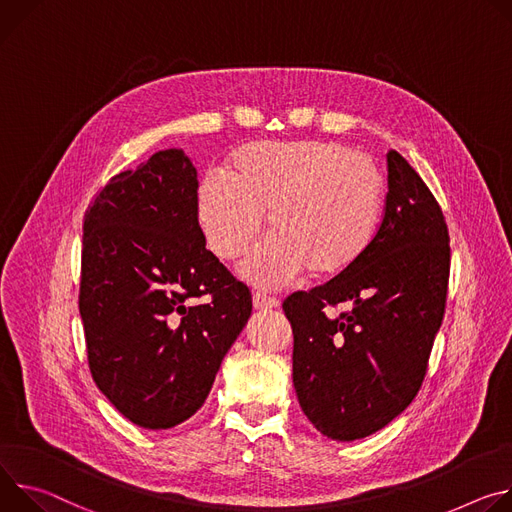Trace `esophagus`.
<instances>
[{"mask_svg":"<svg viewBox=\"0 0 512 512\" xmlns=\"http://www.w3.org/2000/svg\"><path fill=\"white\" fill-rule=\"evenodd\" d=\"M252 303H254V309H258V311H270V309L278 307V299L268 297L264 293H254Z\"/></svg>","mask_w":512,"mask_h":512,"instance_id":"obj_1","label":"esophagus"}]
</instances>
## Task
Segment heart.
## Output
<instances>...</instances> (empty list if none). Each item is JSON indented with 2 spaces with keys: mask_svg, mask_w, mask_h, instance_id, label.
Returning a JSON list of instances; mask_svg holds the SVG:
<instances>
[{
  "mask_svg": "<svg viewBox=\"0 0 512 512\" xmlns=\"http://www.w3.org/2000/svg\"><path fill=\"white\" fill-rule=\"evenodd\" d=\"M384 203L376 164L335 142H256L236 152L230 175L211 170L195 195L207 246L221 260L248 252L264 227L274 234L242 264L252 285L278 289L305 268L337 274L374 240Z\"/></svg>",
  "mask_w": 512,
  "mask_h": 512,
  "instance_id": "1",
  "label": "heart"
}]
</instances>
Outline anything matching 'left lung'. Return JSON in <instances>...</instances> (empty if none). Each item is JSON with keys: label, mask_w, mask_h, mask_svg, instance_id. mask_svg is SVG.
<instances>
[{"label": "left lung", "mask_w": 512, "mask_h": 512, "mask_svg": "<svg viewBox=\"0 0 512 512\" xmlns=\"http://www.w3.org/2000/svg\"><path fill=\"white\" fill-rule=\"evenodd\" d=\"M368 250L344 272L282 303L293 327V384L317 431L335 441L376 433L417 396L449 282V234L439 203L396 150ZM351 309L335 318L329 306Z\"/></svg>", "instance_id": "1"}]
</instances>
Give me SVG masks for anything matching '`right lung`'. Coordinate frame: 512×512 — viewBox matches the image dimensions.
<instances>
[{"label":"right lung","instance_id":"obj_1","mask_svg":"<svg viewBox=\"0 0 512 512\" xmlns=\"http://www.w3.org/2000/svg\"><path fill=\"white\" fill-rule=\"evenodd\" d=\"M197 187L185 152L160 150L111 177L83 217L89 370L109 403L144 429H170L203 407L252 315L250 289L205 248Z\"/></svg>","mask_w":512,"mask_h":512}]
</instances>
